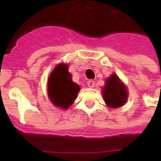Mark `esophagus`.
<instances>
[{
	"label": "esophagus",
	"mask_w": 161,
	"mask_h": 161,
	"mask_svg": "<svg viewBox=\"0 0 161 161\" xmlns=\"http://www.w3.org/2000/svg\"><path fill=\"white\" fill-rule=\"evenodd\" d=\"M94 85H95V82L93 81V80H88L87 81V85L89 88H93V86H94Z\"/></svg>",
	"instance_id": "esophagus-1"
}]
</instances>
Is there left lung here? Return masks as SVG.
Instances as JSON below:
<instances>
[{"instance_id": "left-lung-1", "label": "left lung", "mask_w": 161, "mask_h": 161, "mask_svg": "<svg viewBox=\"0 0 161 161\" xmlns=\"http://www.w3.org/2000/svg\"><path fill=\"white\" fill-rule=\"evenodd\" d=\"M102 93L104 100L109 107H120L127 100L126 87L115 74H113L106 80V85L102 90Z\"/></svg>"}]
</instances>
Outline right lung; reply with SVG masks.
Here are the masks:
<instances>
[{
  "instance_id": "obj_1",
  "label": "right lung",
  "mask_w": 161,
  "mask_h": 161,
  "mask_svg": "<svg viewBox=\"0 0 161 161\" xmlns=\"http://www.w3.org/2000/svg\"><path fill=\"white\" fill-rule=\"evenodd\" d=\"M48 94L52 103L62 109H68L76 100L79 85L73 83L68 71V65L60 64L54 69L48 79Z\"/></svg>"
}]
</instances>
